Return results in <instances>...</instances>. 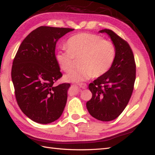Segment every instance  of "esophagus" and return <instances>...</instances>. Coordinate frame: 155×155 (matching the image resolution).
I'll return each mask as SVG.
<instances>
[{"label":"esophagus","instance_id":"esophagus-1","mask_svg":"<svg viewBox=\"0 0 155 155\" xmlns=\"http://www.w3.org/2000/svg\"><path fill=\"white\" fill-rule=\"evenodd\" d=\"M79 86H80L81 88H83V89H85L87 88V85H86V84L85 83H81V84H79Z\"/></svg>","mask_w":155,"mask_h":155}]
</instances>
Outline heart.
Here are the masks:
<instances>
[{
  "mask_svg": "<svg viewBox=\"0 0 155 155\" xmlns=\"http://www.w3.org/2000/svg\"><path fill=\"white\" fill-rule=\"evenodd\" d=\"M65 50L55 53V59L59 67L69 72L73 67L74 59H80L77 70L66 74L67 82H80L92 77H100L112 66L116 57V48L112 42L106 41L98 35L81 33L68 39Z\"/></svg>",
  "mask_w": 155,
  "mask_h": 155,
  "instance_id": "b5f03b06",
  "label": "heart"
}]
</instances>
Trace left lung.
<instances>
[{
    "label": "left lung",
    "instance_id": "1",
    "mask_svg": "<svg viewBox=\"0 0 155 155\" xmlns=\"http://www.w3.org/2000/svg\"><path fill=\"white\" fill-rule=\"evenodd\" d=\"M99 32L109 35L116 48V57L108 72L89 84L92 97L86 102V107L92 117L109 121L117 118L127 105L134 91L136 65L126 41L111 30Z\"/></svg>",
    "mask_w": 155,
    "mask_h": 155
}]
</instances>
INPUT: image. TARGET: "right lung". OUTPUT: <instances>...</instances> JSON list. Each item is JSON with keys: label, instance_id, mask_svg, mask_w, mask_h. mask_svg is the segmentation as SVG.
Wrapping results in <instances>:
<instances>
[{"label": "right lung", "instance_id": "add662e5", "mask_svg": "<svg viewBox=\"0 0 155 155\" xmlns=\"http://www.w3.org/2000/svg\"><path fill=\"white\" fill-rule=\"evenodd\" d=\"M73 30L39 27L24 39L14 59L11 77L17 103L22 112L36 123L55 121L65 107L71 85L53 86L63 75L55 51L57 41Z\"/></svg>", "mask_w": 155, "mask_h": 155}]
</instances>
